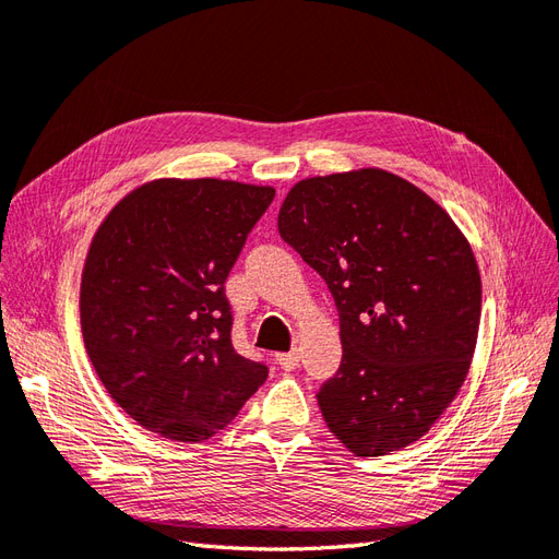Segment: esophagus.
<instances>
[{
	"mask_svg": "<svg viewBox=\"0 0 559 559\" xmlns=\"http://www.w3.org/2000/svg\"><path fill=\"white\" fill-rule=\"evenodd\" d=\"M275 361H277V366H280L282 370H294V368H298V361H300V357H298V352H296V349H292V352L277 354Z\"/></svg>",
	"mask_w": 559,
	"mask_h": 559,
	"instance_id": "esophagus-1",
	"label": "esophagus"
}]
</instances>
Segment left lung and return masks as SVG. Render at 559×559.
Returning <instances> with one entry per match:
<instances>
[{"mask_svg": "<svg viewBox=\"0 0 559 559\" xmlns=\"http://www.w3.org/2000/svg\"><path fill=\"white\" fill-rule=\"evenodd\" d=\"M277 228L341 317L343 361L317 392L326 427L359 456L415 443L460 392L476 349L480 275L464 235L384 170L298 181Z\"/></svg>", "mask_w": 559, "mask_h": 559, "instance_id": "obj_1", "label": "left lung"}]
</instances>
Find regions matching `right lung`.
<instances>
[{"label":"right lung","instance_id":"1","mask_svg":"<svg viewBox=\"0 0 559 559\" xmlns=\"http://www.w3.org/2000/svg\"><path fill=\"white\" fill-rule=\"evenodd\" d=\"M267 186L160 179L111 210L81 282V329L111 399L181 443L226 429L267 378L233 347L226 280L273 202Z\"/></svg>","mask_w":559,"mask_h":559}]
</instances>
